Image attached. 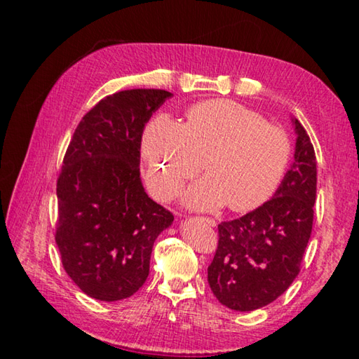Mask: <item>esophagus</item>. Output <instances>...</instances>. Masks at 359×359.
<instances>
[{"mask_svg": "<svg viewBox=\"0 0 359 359\" xmlns=\"http://www.w3.org/2000/svg\"><path fill=\"white\" fill-rule=\"evenodd\" d=\"M203 220H204L205 223H208V224H209V226H215V224H217V222L214 220V218H210V217H204V218H203Z\"/></svg>", "mask_w": 359, "mask_h": 359, "instance_id": "obj_1", "label": "esophagus"}]
</instances>
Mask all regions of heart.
I'll list each match as a JSON object with an SVG mask.
<instances>
[{"label":"heart","mask_w":359,"mask_h":359,"mask_svg":"<svg viewBox=\"0 0 359 359\" xmlns=\"http://www.w3.org/2000/svg\"><path fill=\"white\" fill-rule=\"evenodd\" d=\"M290 154L287 133L231 100L190 107L185 125L158 115L142 136L145 180L160 199L175 196L204 160L209 174L184 193L188 208L201 210L228 203L242 212L266 203L280 185Z\"/></svg>","instance_id":"heart-1"}]
</instances>
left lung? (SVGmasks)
Segmentation results:
<instances>
[{
	"label": "left lung",
	"mask_w": 359,
	"mask_h": 359,
	"mask_svg": "<svg viewBox=\"0 0 359 359\" xmlns=\"http://www.w3.org/2000/svg\"><path fill=\"white\" fill-rule=\"evenodd\" d=\"M294 161L269 201L218 224V247L208 267L212 293L239 312L264 307L299 274L311 239L317 196V160L311 137L293 118Z\"/></svg>",
	"instance_id": "8db88e82"
}]
</instances>
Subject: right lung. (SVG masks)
I'll return each mask as SVG.
<instances>
[{
    "mask_svg": "<svg viewBox=\"0 0 359 359\" xmlns=\"http://www.w3.org/2000/svg\"><path fill=\"white\" fill-rule=\"evenodd\" d=\"M171 96L154 88L106 96L83 115L65 154L55 242L66 274L95 299L135 294L149 277L155 239L174 220L139 172L144 126Z\"/></svg>",
    "mask_w": 359,
    "mask_h": 359,
    "instance_id": "right-lung-1",
    "label": "right lung"
}]
</instances>
